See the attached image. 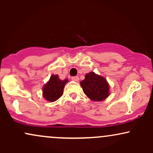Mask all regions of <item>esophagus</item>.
I'll list each match as a JSON object with an SVG mask.
<instances>
[{
  "label": "esophagus",
  "instance_id": "1",
  "mask_svg": "<svg viewBox=\"0 0 153 153\" xmlns=\"http://www.w3.org/2000/svg\"><path fill=\"white\" fill-rule=\"evenodd\" d=\"M71 79H72V80H73V81H75V82H78L79 80L78 76H73V77H72Z\"/></svg>",
  "mask_w": 153,
  "mask_h": 153
}]
</instances>
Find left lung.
I'll use <instances>...</instances> for the list:
<instances>
[{"instance_id":"8db88e82","label":"left lung","mask_w":153,"mask_h":153,"mask_svg":"<svg viewBox=\"0 0 153 153\" xmlns=\"http://www.w3.org/2000/svg\"><path fill=\"white\" fill-rule=\"evenodd\" d=\"M80 85L84 94L93 101H103L109 95V85L106 78L94 72L85 75V79L80 82Z\"/></svg>"}]
</instances>
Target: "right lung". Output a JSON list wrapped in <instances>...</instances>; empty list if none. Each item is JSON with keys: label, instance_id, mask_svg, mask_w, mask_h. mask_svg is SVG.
Listing matches in <instances>:
<instances>
[{"label": "right lung", "instance_id": "1", "mask_svg": "<svg viewBox=\"0 0 153 153\" xmlns=\"http://www.w3.org/2000/svg\"><path fill=\"white\" fill-rule=\"evenodd\" d=\"M68 81V79L62 80L57 75H52L43 87L44 98L50 102L57 101L62 96L63 89Z\"/></svg>", "mask_w": 153, "mask_h": 153}]
</instances>
